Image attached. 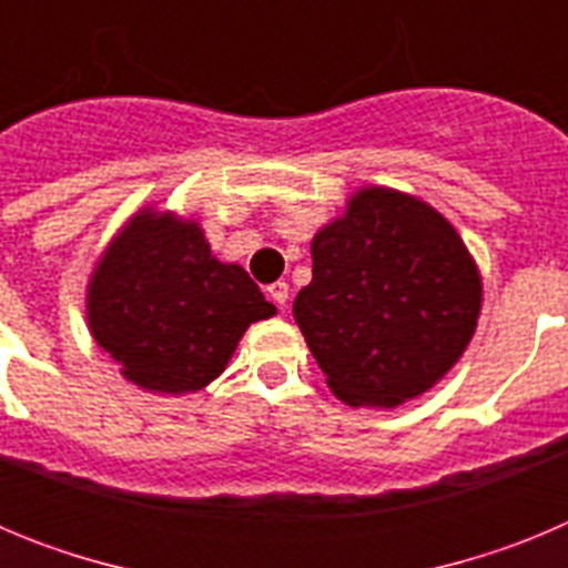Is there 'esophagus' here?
Listing matches in <instances>:
<instances>
[{
  "instance_id": "1",
  "label": "esophagus",
  "mask_w": 568,
  "mask_h": 568,
  "mask_svg": "<svg viewBox=\"0 0 568 568\" xmlns=\"http://www.w3.org/2000/svg\"><path fill=\"white\" fill-rule=\"evenodd\" d=\"M267 295L275 301V307L284 310L287 307V298H290V284L287 281H275V284H270L267 287Z\"/></svg>"
}]
</instances>
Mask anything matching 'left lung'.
<instances>
[{
	"instance_id": "obj_1",
	"label": "left lung",
	"mask_w": 568,
	"mask_h": 568,
	"mask_svg": "<svg viewBox=\"0 0 568 568\" xmlns=\"http://www.w3.org/2000/svg\"><path fill=\"white\" fill-rule=\"evenodd\" d=\"M480 275L460 235L413 195L366 187L313 239L293 315L344 404L398 406L464 355Z\"/></svg>"
}]
</instances>
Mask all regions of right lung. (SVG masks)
Returning <instances> with one entry per match:
<instances>
[{
    "instance_id": "obj_1",
    "label": "right lung",
    "mask_w": 568,
    "mask_h": 568,
    "mask_svg": "<svg viewBox=\"0 0 568 568\" xmlns=\"http://www.w3.org/2000/svg\"><path fill=\"white\" fill-rule=\"evenodd\" d=\"M270 315L247 270L213 258L202 227L173 213L133 215L88 284L90 333L150 393L207 386L244 329Z\"/></svg>"
}]
</instances>
